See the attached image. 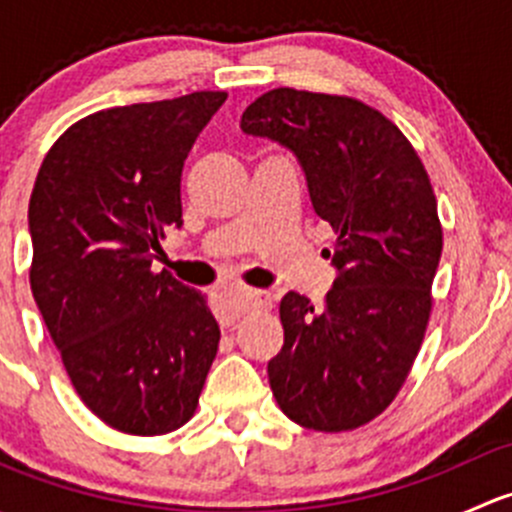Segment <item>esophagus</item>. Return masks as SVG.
Segmentation results:
<instances>
[{
  "label": "esophagus",
  "mask_w": 512,
  "mask_h": 512,
  "mask_svg": "<svg viewBox=\"0 0 512 512\" xmlns=\"http://www.w3.org/2000/svg\"><path fill=\"white\" fill-rule=\"evenodd\" d=\"M270 302V292H262V289H245V292H237L230 297V317L223 319V329L230 332L235 327V319L240 314H245L250 307H257V304Z\"/></svg>",
  "instance_id": "obj_1"
}]
</instances>
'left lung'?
Listing matches in <instances>:
<instances>
[{
  "instance_id": "obj_1",
  "label": "left lung",
  "mask_w": 512,
  "mask_h": 512,
  "mask_svg": "<svg viewBox=\"0 0 512 512\" xmlns=\"http://www.w3.org/2000/svg\"><path fill=\"white\" fill-rule=\"evenodd\" d=\"M240 128L297 156L314 213L337 235L324 302L282 297L272 394L299 426L354 431L396 399L426 334L443 250L431 178L399 126L352 96L282 86L255 98Z\"/></svg>"
}]
</instances>
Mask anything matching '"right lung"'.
<instances>
[{
    "label": "right lung",
    "mask_w": 512,
    "mask_h": 512,
    "mask_svg": "<svg viewBox=\"0 0 512 512\" xmlns=\"http://www.w3.org/2000/svg\"><path fill=\"white\" fill-rule=\"evenodd\" d=\"M225 98L195 91L81 118L29 200L36 307L81 401L131 436L188 423L218 354L203 294L151 265L183 225V163Z\"/></svg>",
    "instance_id": "right-lung-1"
}]
</instances>
